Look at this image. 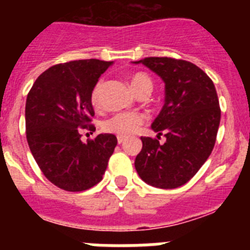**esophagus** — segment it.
Wrapping results in <instances>:
<instances>
[{"label":"esophagus","mask_w":250,"mask_h":250,"mask_svg":"<svg viewBox=\"0 0 250 250\" xmlns=\"http://www.w3.org/2000/svg\"><path fill=\"white\" fill-rule=\"evenodd\" d=\"M125 141H126V138H125V136H118L119 144H123V143H125Z\"/></svg>","instance_id":"1"}]
</instances>
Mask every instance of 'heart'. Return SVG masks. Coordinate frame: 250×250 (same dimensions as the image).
<instances>
[{"instance_id": "obj_1", "label": "heart", "mask_w": 250, "mask_h": 250, "mask_svg": "<svg viewBox=\"0 0 250 250\" xmlns=\"http://www.w3.org/2000/svg\"><path fill=\"white\" fill-rule=\"evenodd\" d=\"M103 80L99 81L94 86L91 92V101L94 105L99 103L101 90H103ZM130 86L132 91L136 95L149 94L152 89V81L146 74L144 72H136L130 77ZM145 121V116L138 112H119V114L112 115L111 118L104 121L103 129L106 132L116 134L119 136H129L132 132H135L140 125H143Z\"/></svg>"}]
</instances>
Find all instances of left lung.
Listing matches in <instances>:
<instances>
[{
    "mask_svg": "<svg viewBox=\"0 0 250 250\" xmlns=\"http://www.w3.org/2000/svg\"><path fill=\"white\" fill-rule=\"evenodd\" d=\"M143 63L165 83V103L151 129L158 138L141 136L135 169L145 183L174 189L188 183L211 154L219 129L220 107L215 86L202 68L185 60L145 57Z\"/></svg>",
    "mask_w": 250,
    "mask_h": 250,
    "instance_id": "left-lung-1",
    "label": "left lung"
}]
</instances>
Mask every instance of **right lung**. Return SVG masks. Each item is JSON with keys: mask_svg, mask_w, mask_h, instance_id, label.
Here are the masks:
<instances>
[{"mask_svg": "<svg viewBox=\"0 0 250 250\" xmlns=\"http://www.w3.org/2000/svg\"><path fill=\"white\" fill-rule=\"evenodd\" d=\"M112 61L76 60L51 66L37 77L26 100V138L43 175L66 191L87 190L101 182L118 144L112 134L81 141L95 131L91 92Z\"/></svg>", "mask_w": 250, "mask_h": 250, "instance_id": "right-lung-1", "label": "right lung"}]
</instances>
